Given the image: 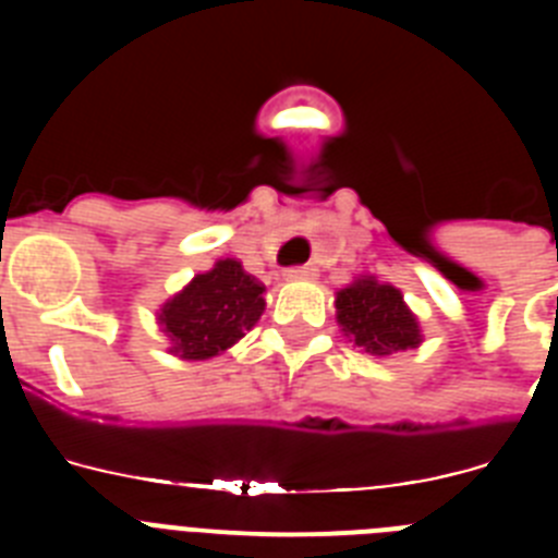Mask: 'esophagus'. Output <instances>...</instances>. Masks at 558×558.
<instances>
[{
  "mask_svg": "<svg viewBox=\"0 0 558 558\" xmlns=\"http://www.w3.org/2000/svg\"><path fill=\"white\" fill-rule=\"evenodd\" d=\"M284 276H288L290 282H307V279L318 276V268L315 265H299V268H290Z\"/></svg>",
  "mask_w": 558,
  "mask_h": 558,
  "instance_id": "1",
  "label": "esophagus"
}]
</instances>
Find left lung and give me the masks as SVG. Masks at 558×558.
<instances>
[{
  "mask_svg": "<svg viewBox=\"0 0 558 558\" xmlns=\"http://www.w3.org/2000/svg\"><path fill=\"white\" fill-rule=\"evenodd\" d=\"M335 322L340 335L368 357H391L425 340L402 290L372 274L354 276L335 293Z\"/></svg>",
  "mask_w": 558,
  "mask_h": 558,
  "instance_id": "obj_1",
  "label": "left lung"
}]
</instances>
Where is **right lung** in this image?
Listing matches in <instances>:
<instances>
[{"label": "right lung", "instance_id": "obj_1", "mask_svg": "<svg viewBox=\"0 0 558 558\" xmlns=\"http://www.w3.org/2000/svg\"><path fill=\"white\" fill-rule=\"evenodd\" d=\"M265 313V284L223 256L195 274L159 310L156 324L167 335V352L181 360H211L231 349Z\"/></svg>", "mask_w": 558, "mask_h": 558}]
</instances>
